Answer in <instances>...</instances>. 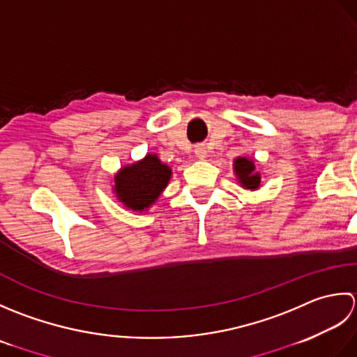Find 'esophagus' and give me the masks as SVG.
<instances>
[{"instance_id": "esophagus-1", "label": "esophagus", "mask_w": 357, "mask_h": 357, "mask_svg": "<svg viewBox=\"0 0 357 357\" xmlns=\"http://www.w3.org/2000/svg\"><path fill=\"white\" fill-rule=\"evenodd\" d=\"M194 152H195V157H197V158H205L206 157V149H205V146H203V144H197V146H195V149H194Z\"/></svg>"}]
</instances>
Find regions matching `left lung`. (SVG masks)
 <instances>
[{"instance_id": "8db88e82", "label": "left lung", "mask_w": 357, "mask_h": 357, "mask_svg": "<svg viewBox=\"0 0 357 357\" xmlns=\"http://www.w3.org/2000/svg\"><path fill=\"white\" fill-rule=\"evenodd\" d=\"M234 171L242 186L248 189H256L260 185V176L254 174V163L245 157H238L234 162Z\"/></svg>"}]
</instances>
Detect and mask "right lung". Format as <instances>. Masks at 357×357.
<instances>
[{"instance_id":"right-lung-1","label":"right lung","mask_w":357,"mask_h":357,"mask_svg":"<svg viewBox=\"0 0 357 357\" xmlns=\"http://www.w3.org/2000/svg\"><path fill=\"white\" fill-rule=\"evenodd\" d=\"M171 169L163 165L157 155H146L128 168H123L115 178V191L119 199L134 211L151 206L168 185Z\"/></svg>"}]
</instances>
